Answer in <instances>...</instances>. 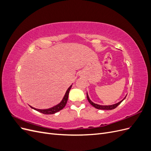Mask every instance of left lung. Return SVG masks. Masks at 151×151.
I'll list each match as a JSON object with an SVG mask.
<instances>
[{"label": "left lung", "mask_w": 151, "mask_h": 151, "mask_svg": "<svg viewBox=\"0 0 151 151\" xmlns=\"http://www.w3.org/2000/svg\"><path fill=\"white\" fill-rule=\"evenodd\" d=\"M126 96L125 97L124 99H123V100H122L121 101L118 102V103H116V104H115L108 105V106H102V105H99V104H95V103H93L92 101H91V100H90V99H89V96H88V93H87V98H88V101L89 102V103H90L91 105H92V106H93L94 108H97V109H106V110H110V109H115V108H116V107L118 106V105H119V104L123 101V100H124V99H125Z\"/></svg>", "instance_id": "obj_1"}]
</instances>
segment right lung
<instances>
[{"instance_id": "1", "label": "right lung", "mask_w": 151, "mask_h": 151, "mask_svg": "<svg viewBox=\"0 0 151 151\" xmlns=\"http://www.w3.org/2000/svg\"><path fill=\"white\" fill-rule=\"evenodd\" d=\"M71 87L72 85L68 88V89L67 90L64 96V97H63L62 101L59 103L58 104L56 105V106H55L51 108H49V109H36L35 108H33L30 106L31 108H33L35 110L38 111L40 113H42L43 114H45V115H50V114H54L55 113L59 111H60L61 109H62L65 106V105L67 104V100H68V93H69V91L71 89Z\"/></svg>"}]
</instances>
